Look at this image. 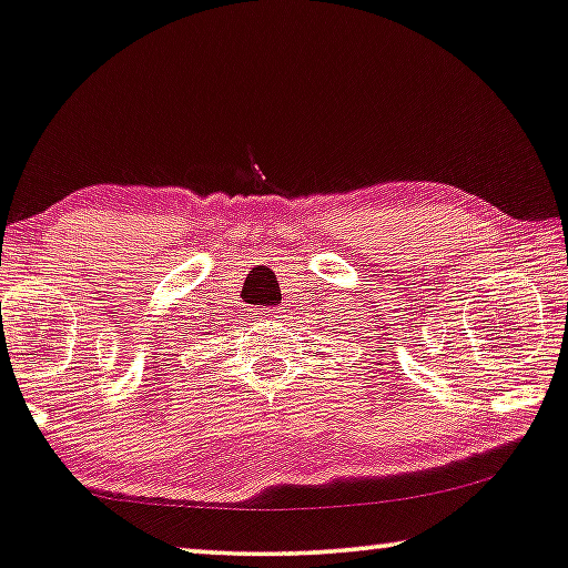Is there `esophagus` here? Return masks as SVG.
Returning a JSON list of instances; mask_svg holds the SVG:
<instances>
[{
	"mask_svg": "<svg viewBox=\"0 0 568 568\" xmlns=\"http://www.w3.org/2000/svg\"><path fill=\"white\" fill-rule=\"evenodd\" d=\"M260 318L267 321V324H277V321L285 318V316H283L281 308H265V311H260Z\"/></svg>",
	"mask_w": 568,
	"mask_h": 568,
	"instance_id": "obj_1",
	"label": "esophagus"
}]
</instances>
